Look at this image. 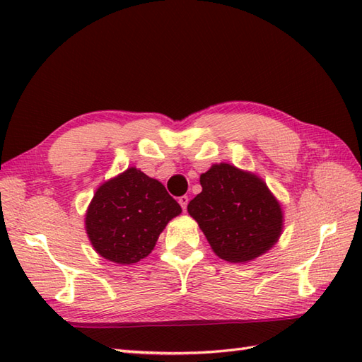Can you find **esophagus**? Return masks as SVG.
<instances>
[{
	"label": "esophagus",
	"mask_w": 362,
	"mask_h": 362,
	"mask_svg": "<svg viewBox=\"0 0 362 362\" xmlns=\"http://www.w3.org/2000/svg\"><path fill=\"white\" fill-rule=\"evenodd\" d=\"M188 196H180L179 197V204H180V206L183 209V211H187V205H188Z\"/></svg>",
	"instance_id": "esophagus-1"
}]
</instances>
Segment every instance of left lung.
Returning a JSON list of instances; mask_svg holds the SVG:
<instances>
[{
  "label": "left lung",
  "mask_w": 362,
  "mask_h": 362,
  "mask_svg": "<svg viewBox=\"0 0 362 362\" xmlns=\"http://www.w3.org/2000/svg\"><path fill=\"white\" fill-rule=\"evenodd\" d=\"M201 185L188 213L219 258L245 263L279 241L281 206L258 175L219 163L201 175Z\"/></svg>",
  "instance_id": "obj_1"
}]
</instances>
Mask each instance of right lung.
Masks as SVG:
<instances>
[{"mask_svg": "<svg viewBox=\"0 0 362 362\" xmlns=\"http://www.w3.org/2000/svg\"><path fill=\"white\" fill-rule=\"evenodd\" d=\"M180 205L156 179L136 168L104 182L86 214L90 243L103 258L132 264L148 257Z\"/></svg>", "mask_w": 362, "mask_h": 362, "instance_id": "add662e5", "label": "right lung"}]
</instances>
